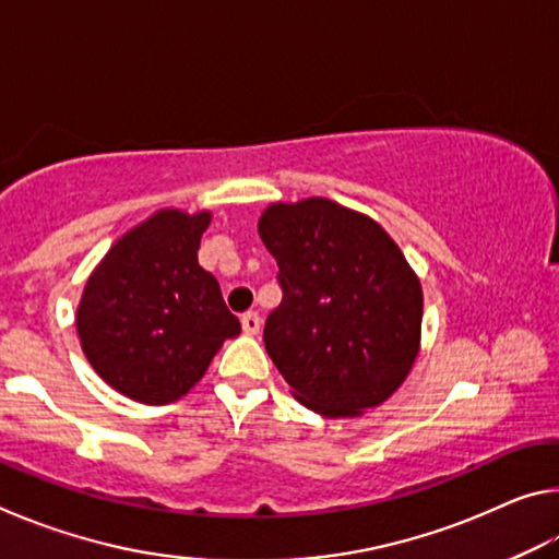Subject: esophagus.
<instances>
[{
    "mask_svg": "<svg viewBox=\"0 0 559 559\" xmlns=\"http://www.w3.org/2000/svg\"><path fill=\"white\" fill-rule=\"evenodd\" d=\"M241 328H243L246 335H259L261 316L257 313V310H249V313L241 316Z\"/></svg>",
    "mask_w": 559,
    "mask_h": 559,
    "instance_id": "34e87169",
    "label": "esophagus"
}]
</instances>
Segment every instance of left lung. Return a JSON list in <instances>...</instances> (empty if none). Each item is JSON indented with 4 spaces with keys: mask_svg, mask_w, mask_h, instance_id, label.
Here are the masks:
<instances>
[{
    "mask_svg": "<svg viewBox=\"0 0 559 559\" xmlns=\"http://www.w3.org/2000/svg\"><path fill=\"white\" fill-rule=\"evenodd\" d=\"M261 241L283 300L263 343L293 396L323 416L382 404L419 353L421 286L380 224L323 197L271 204Z\"/></svg>",
    "mask_w": 559,
    "mask_h": 559,
    "instance_id": "left-lung-1",
    "label": "left lung"
}]
</instances>
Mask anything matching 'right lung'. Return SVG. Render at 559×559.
<instances>
[{
  "instance_id": "right-lung-1",
  "label": "right lung",
  "mask_w": 559,
  "mask_h": 559,
  "mask_svg": "<svg viewBox=\"0 0 559 559\" xmlns=\"http://www.w3.org/2000/svg\"><path fill=\"white\" fill-rule=\"evenodd\" d=\"M206 226L210 212H157L116 241L86 283L75 316L81 347L130 400H179L224 340L241 333L219 283L197 261Z\"/></svg>"
}]
</instances>
